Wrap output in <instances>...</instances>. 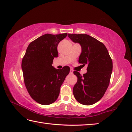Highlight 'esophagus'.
Returning <instances> with one entry per match:
<instances>
[{
	"instance_id": "obj_1",
	"label": "esophagus",
	"mask_w": 132,
	"mask_h": 132,
	"mask_svg": "<svg viewBox=\"0 0 132 132\" xmlns=\"http://www.w3.org/2000/svg\"><path fill=\"white\" fill-rule=\"evenodd\" d=\"M69 73H70V74H73V70L72 69H71Z\"/></svg>"
}]
</instances>
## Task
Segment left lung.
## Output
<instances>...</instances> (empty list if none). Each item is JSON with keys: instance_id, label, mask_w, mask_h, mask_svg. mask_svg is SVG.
Returning a JSON list of instances; mask_svg holds the SVG:
<instances>
[{"instance_id": "left-lung-1", "label": "left lung", "mask_w": 132, "mask_h": 132, "mask_svg": "<svg viewBox=\"0 0 132 132\" xmlns=\"http://www.w3.org/2000/svg\"><path fill=\"white\" fill-rule=\"evenodd\" d=\"M68 36L81 46L78 63L87 65V73L83 76L73 72L77 82L73 93L80 103L93 104L103 97L109 85L113 67L112 59L104 44L94 38L82 34H68Z\"/></svg>"}]
</instances>
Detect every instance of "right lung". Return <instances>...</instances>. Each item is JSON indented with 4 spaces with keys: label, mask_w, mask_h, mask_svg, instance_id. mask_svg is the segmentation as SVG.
Returning a JSON list of instances; mask_svg holds the SVG:
<instances>
[{
    "label": "right lung",
    "mask_w": 132,
    "mask_h": 132,
    "mask_svg": "<svg viewBox=\"0 0 132 132\" xmlns=\"http://www.w3.org/2000/svg\"><path fill=\"white\" fill-rule=\"evenodd\" d=\"M67 33L46 34L29 44L21 63L24 81L28 92L40 104L53 103L57 99L60 86L69 74L70 68L57 69L52 66L58 56L59 43Z\"/></svg>",
    "instance_id": "add662e5"
}]
</instances>
